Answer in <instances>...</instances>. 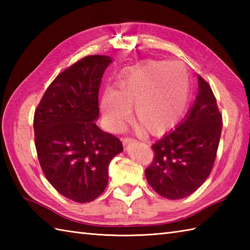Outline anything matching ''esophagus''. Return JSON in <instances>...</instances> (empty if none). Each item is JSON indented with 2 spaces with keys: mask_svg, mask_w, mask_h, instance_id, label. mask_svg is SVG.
<instances>
[{
  "mask_svg": "<svg viewBox=\"0 0 250 250\" xmlns=\"http://www.w3.org/2000/svg\"><path fill=\"white\" fill-rule=\"evenodd\" d=\"M122 143H124V144L125 145V144H128V143H131V142H134L135 140L134 139H132V137H122Z\"/></svg>",
  "mask_w": 250,
  "mask_h": 250,
  "instance_id": "obj_1",
  "label": "esophagus"
}]
</instances>
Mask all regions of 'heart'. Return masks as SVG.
Instances as JSON below:
<instances>
[{"label":"heart","instance_id":"heart-1","mask_svg":"<svg viewBox=\"0 0 250 250\" xmlns=\"http://www.w3.org/2000/svg\"><path fill=\"white\" fill-rule=\"evenodd\" d=\"M190 79L180 62L148 61L124 73L116 90H106L101 108L109 130L119 132L131 119L151 134H161L177 124L189 103Z\"/></svg>","mask_w":250,"mask_h":250}]
</instances>
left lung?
<instances>
[{
    "label": "left lung",
    "instance_id": "8db88e82",
    "mask_svg": "<svg viewBox=\"0 0 250 250\" xmlns=\"http://www.w3.org/2000/svg\"><path fill=\"white\" fill-rule=\"evenodd\" d=\"M186 118L151 147L155 152L145 169L147 182L158 194L178 200L193 193L209 176L222 130V116L204 78Z\"/></svg>",
    "mask_w": 250,
    "mask_h": 250
}]
</instances>
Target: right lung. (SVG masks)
<instances>
[{"label":"right lung","mask_w":250,"mask_h":250,"mask_svg":"<svg viewBox=\"0 0 250 250\" xmlns=\"http://www.w3.org/2000/svg\"><path fill=\"white\" fill-rule=\"evenodd\" d=\"M108 56H87L59 74L34 113L37 158L58 192L77 203L91 202L108 183V166L124 150L118 137L101 130L99 90Z\"/></svg>","instance_id":"1"}]
</instances>
